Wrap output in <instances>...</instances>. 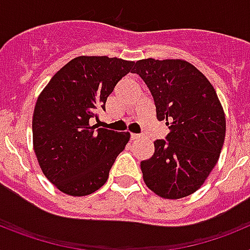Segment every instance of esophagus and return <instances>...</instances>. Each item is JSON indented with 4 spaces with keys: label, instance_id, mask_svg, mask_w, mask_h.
<instances>
[{
    "label": "esophagus",
    "instance_id": "obj_1",
    "mask_svg": "<svg viewBox=\"0 0 250 250\" xmlns=\"http://www.w3.org/2000/svg\"><path fill=\"white\" fill-rule=\"evenodd\" d=\"M130 138H131V140H138V139H140V135H138V134H130Z\"/></svg>",
    "mask_w": 250,
    "mask_h": 250
}]
</instances>
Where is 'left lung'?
<instances>
[{"instance_id": "8db88e82", "label": "left lung", "mask_w": 250, "mask_h": 250, "mask_svg": "<svg viewBox=\"0 0 250 250\" xmlns=\"http://www.w3.org/2000/svg\"><path fill=\"white\" fill-rule=\"evenodd\" d=\"M134 74L144 80L165 120L167 140L154 141L155 151L141 161L150 190L165 199L195 193L218 163L225 139V114L213 85L184 60H139Z\"/></svg>"}]
</instances>
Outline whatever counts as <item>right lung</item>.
Segmentation results:
<instances>
[{
  "label": "right lung",
  "mask_w": 250,
  "mask_h": 250,
  "mask_svg": "<svg viewBox=\"0 0 250 250\" xmlns=\"http://www.w3.org/2000/svg\"><path fill=\"white\" fill-rule=\"evenodd\" d=\"M134 63L118 57H75L40 94L32 118L34 150L42 173L60 191L89 195L109 178L130 134L96 129L89 121L105 110L107 96Z\"/></svg>",
  "instance_id": "obj_1"
}]
</instances>
